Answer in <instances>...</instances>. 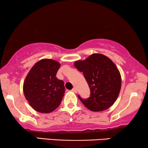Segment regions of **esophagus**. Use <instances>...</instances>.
<instances>
[{"mask_svg": "<svg viewBox=\"0 0 148 148\" xmlns=\"http://www.w3.org/2000/svg\"><path fill=\"white\" fill-rule=\"evenodd\" d=\"M72 92H75V93H76L77 92V89H76V88H73L72 89Z\"/></svg>", "mask_w": 148, "mask_h": 148, "instance_id": "1", "label": "esophagus"}]
</instances>
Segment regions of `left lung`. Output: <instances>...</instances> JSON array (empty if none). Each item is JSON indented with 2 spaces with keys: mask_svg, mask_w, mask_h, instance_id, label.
I'll return each mask as SVG.
<instances>
[{
  "mask_svg": "<svg viewBox=\"0 0 148 148\" xmlns=\"http://www.w3.org/2000/svg\"><path fill=\"white\" fill-rule=\"evenodd\" d=\"M74 65L83 72L90 89V96L78 98L89 110L98 112L106 110L118 98L121 88L120 72L114 62L102 54H93Z\"/></svg>",
  "mask_w": 148,
  "mask_h": 148,
  "instance_id": "1",
  "label": "left lung"
}]
</instances>
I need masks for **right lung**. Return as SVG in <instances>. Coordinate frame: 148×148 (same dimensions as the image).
I'll return each mask as SVG.
<instances>
[{
    "instance_id": "right-lung-1",
    "label": "right lung",
    "mask_w": 148,
    "mask_h": 148,
    "mask_svg": "<svg viewBox=\"0 0 148 148\" xmlns=\"http://www.w3.org/2000/svg\"><path fill=\"white\" fill-rule=\"evenodd\" d=\"M60 64L51 59H42L32 66L23 83L26 100L34 110L49 113L57 108L64 96L63 81L56 77Z\"/></svg>"
}]
</instances>
